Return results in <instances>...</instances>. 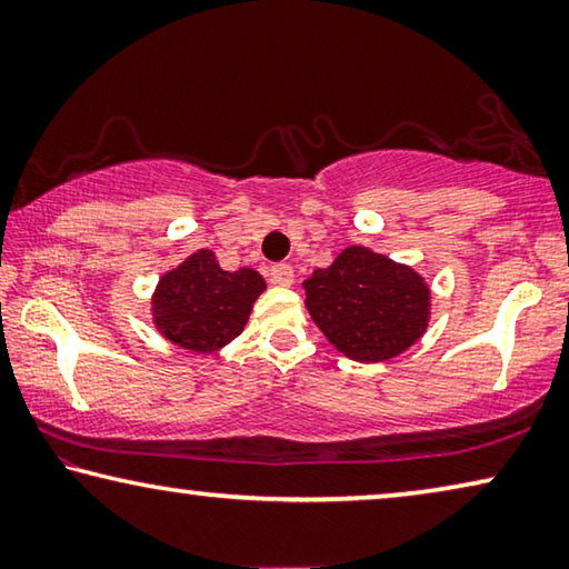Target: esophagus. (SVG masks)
<instances>
[{
    "label": "esophagus",
    "mask_w": 569,
    "mask_h": 569,
    "mask_svg": "<svg viewBox=\"0 0 569 569\" xmlns=\"http://www.w3.org/2000/svg\"><path fill=\"white\" fill-rule=\"evenodd\" d=\"M293 278V268L288 266V262H276V266H270V281L276 286H291Z\"/></svg>",
    "instance_id": "obj_1"
}]
</instances>
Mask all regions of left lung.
Masks as SVG:
<instances>
[{
    "label": "left lung",
    "instance_id": "obj_1",
    "mask_svg": "<svg viewBox=\"0 0 569 569\" xmlns=\"http://www.w3.org/2000/svg\"><path fill=\"white\" fill-rule=\"evenodd\" d=\"M303 288L311 319L352 360H391L427 329L423 278L360 244L339 252L329 268L313 270Z\"/></svg>",
    "mask_w": 569,
    "mask_h": 569
}]
</instances>
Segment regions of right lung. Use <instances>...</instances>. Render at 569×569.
<instances>
[{
  "mask_svg": "<svg viewBox=\"0 0 569 569\" xmlns=\"http://www.w3.org/2000/svg\"><path fill=\"white\" fill-rule=\"evenodd\" d=\"M266 281L258 270H222L211 250L186 258L158 281L152 317L166 339L183 350L214 352L248 325Z\"/></svg>",
  "mask_w": 569,
  "mask_h": 569,
  "instance_id": "obj_1",
  "label": "right lung"
}]
</instances>
